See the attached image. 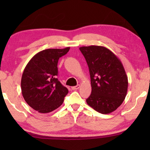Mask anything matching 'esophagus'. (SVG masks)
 Wrapping results in <instances>:
<instances>
[{"label":"esophagus","mask_w":150,"mask_h":150,"mask_svg":"<svg viewBox=\"0 0 150 150\" xmlns=\"http://www.w3.org/2000/svg\"><path fill=\"white\" fill-rule=\"evenodd\" d=\"M80 87H81V85H77L76 86H74V87H71V89H72V90H77V89H79Z\"/></svg>","instance_id":"34e87169"}]
</instances>
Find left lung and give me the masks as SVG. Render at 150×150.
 <instances>
[{"mask_svg": "<svg viewBox=\"0 0 150 150\" xmlns=\"http://www.w3.org/2000/svg\"><path fill=\"white\" fill-rule=\"evenodd\" d=\"M89 69L91 93L88 105L102 114L113 112L126 98L128 76L120 59L100 46L80 47Z\"/></svg>", "mask_w": 150, "mask_h": 150, "instance_id": "obj_1", "label": "left lung"}]
</instances>
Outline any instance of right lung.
Here are the masks:
<instances>
[{
  "label": "right lung",
  "instance_id": "obj_1",
  "mask_svg": "<svg viewBox=\"0 0 150 150\" xmlns=\"http://www.w3.org/2000/svg\"><path fill=\"white\" fill-rule=\"evenodd\" d=\"M69 47L40 51L32 57L24 69L21 79L23 98L30 107L41 113H48L63 104L68 89L57 79V63Z\"/></svg>",
  "mask_w": 150,
  "mask_h": 150
}]
</instances>
